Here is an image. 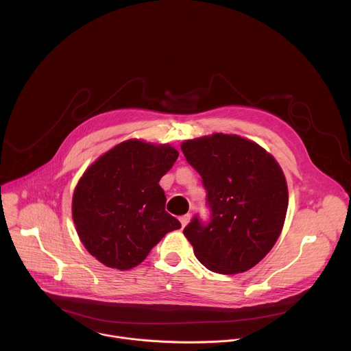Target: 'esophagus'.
<instances>
[{
    "instance_id": "1",
    "label": "esophagus",
    "mask_w": 351,
    "mask_h": 351,
    "mask_svg": "<svg viewBox=\"0 0 351 351\" xmlns=\"http://www.w3.org/2000/svg\"><path fill=\"white\" fill-rule=\"evenodd\" d=\"M179 221H180V223H182V228H184V226L190 222V215H189V214H186V215L180 217V218H179Z\"/></svg>"
}]
</instances>
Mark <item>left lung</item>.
<instances>
[{"label": "left lung", "instance_id": "8db88e82", "mask_svg": "<svg viewBox=\"0 0 351 351\" xmlns=\"http://www.w3.org/2000/svg\"><path fill=\"white\" fill-rule=\"evenodd\" d=\"M203 178L211 221L183 229L194 256L207 269L234 275L252 269L283 229L289 191L278 161L260 144L237 134L213 133L180 144Z\"/></svg>", "mask_w": 351, "mask_h": 351}]
</instances>
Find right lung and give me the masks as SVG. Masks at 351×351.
Listing matches in <instances>:
<instances>
[{"label": "right lung", "mask_w": 351, "mask_h": 351, "mask_svg": "<svg viewBox=\"0 0 351 351\" xmlns=\"http://www.w3.org/2000/svg\"><path fill=\"white\" fill-rule=\"evenodd\" d=\"M179 153L171 144L125 140L98 157L79 179L72 218L87 252L108 268L128 271L180 222L165 211L158 184Z\"/></svg>", "instance_id": "add662e5"}]
</instances>
